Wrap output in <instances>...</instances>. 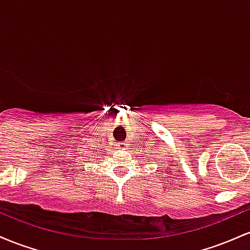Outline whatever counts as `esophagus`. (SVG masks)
<instances>
[{
    "label": "esophagus",
    "instance_id": "obj_1",
    "mask_svg": "<svg viewBox=\"0 0 250 250\" xmlns=\"http://www.w3.org/2000/svg\"><path fill=\"white\" fill-rule=\"evenodd\" d=\"M120 145H121V147H122L123 149H128V145H127V143H120Z\"/></svg>",
    "mask_w": 250,
    "mask_h": 250
}]
</instances>
